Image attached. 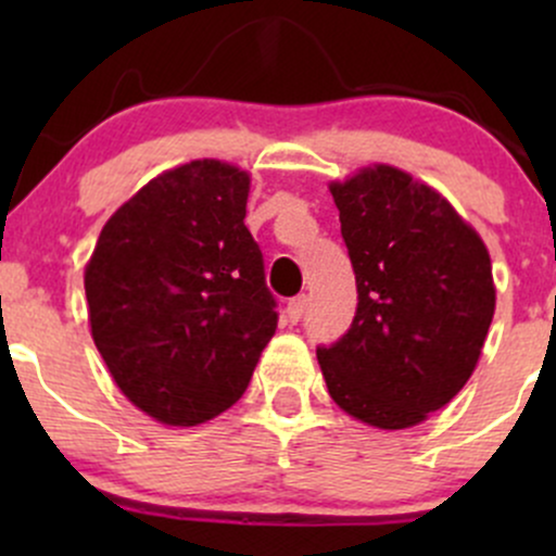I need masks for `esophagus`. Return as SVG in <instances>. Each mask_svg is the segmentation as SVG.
<instances>
[{
	"instance_id": "34e87169",
	"label": "esophagus",
	"mask_w": 556,
	"mask_h": 556,
	"mask_svg": "<svg viewBox=\"0 0 556 556\" xmlns=\"http://www.w3.org/2000/svg\"><path fill=\"white\" fill-rule=\"evenodd\" d=\"M305 305H308V298L305 295H298V298H292L290 303H287V321L290 324H298L300 318H303V314H305Z\"/></svg>"
}]
</instances>
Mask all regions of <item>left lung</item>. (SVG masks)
<instances>
[{
	"label": "left lung",
	"mask_w": 556,
	"mask_h": 556,
	"mask_svg": "<svg viewBox=\"0 0 556 556\" xmlns=\"http://www.w3.org/2000/svg\"><path fill=\"white\" fill-rule=\"evenodd\" d=\"M358 287L353 324L316 355L329 394L376 429H407L473 374L494 316L483 240L450 201L376 164L331 182Z\"/></svg>",
	"instance_id": "obj_1"
}]
</instances>
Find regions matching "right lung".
<instances>
[{
	"instance_id": "right-lung-1",
	"label": "right lung",
	"mask_w": 556,
	"mask_h": 556,
	"mask_svg": "<svg viewBox=\"0 0 556 556\" xmlns=\"http://www.w3.org/2000/svg\"><path fill=\"white\" fill-rule=\"evenodd\" d=\"M251 177L201 159L119 206L86 266L91 334L112 379L159 424L198 426L242 397L277 329L245 227Z\"/></svg>"
}]
</instances>
